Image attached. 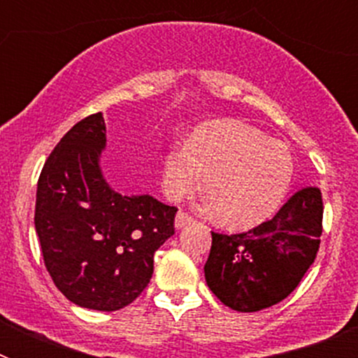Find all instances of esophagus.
<instances>
[{"label":"esophagus","mask_w":358,"mask_h":358,"mask_svg":"<svg viewBox=\"0 0 358 358\" xmlns=\"http://www.w3.org/2000/svg\"><path fill=\"white\" fill-rule=\"evenodd\" d=\"M194 222V217L188 213H185V211H179V213L176 215V227L177 229H181V227L188 226V224Z\"/></svg>","instance_id":"1"}]
</instances>
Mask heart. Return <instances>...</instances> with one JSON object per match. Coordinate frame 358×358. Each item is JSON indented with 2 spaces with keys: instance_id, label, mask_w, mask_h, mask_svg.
I'll use <instances>...</instances> for the list:
<instances>
[{
  "instance_id": "1",
  "label": "heart",
  "mask_w": 358,
  "mask_h": 358,
  "mask_svg": "<svg viewBox=\"0 0 358 358\" xmlns=\"http://www.w3.org/2000/svg\"><path fill=\"white\" fill-rule=\"evenodd\" d=\"M294 164L285 145L231 120L204 123L188 143L173 145L163 159L164 194L173 201L197 189L204 176L206 206L229 227L268 218L285 197Z\"/></svg>"
}]
</instances>
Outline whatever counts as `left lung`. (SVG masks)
I'll list each match as a JSON object with an SVG mask.
<instances>
[{
    "label": "left lung",
    "mask_w": 358,
    "mask_h": 358,
    "mask_svg": "<svg viewBox=\"0 0 358 358\" xmlns=\"http://www.w3.org/2000/svg\"><path fill=\"white\" fill-rule=\"evenodd\" d=\"M322 233L321 189H299L271 220L238 235L211 231L204 276L211 292L238 312L283 301L314 264Z\"/></svg>",
    "instance_id": "obj_1"
}]
</instances>
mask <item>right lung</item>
Masks as SVG:
<instances>
[{
	"label": "right lung",
	"mask_w": 358,
	"mask_h": 358,
	"mask_svg": "<svg viewBox=\"0 0 358 358\" xmlns=\"http://www.w3.org/2000/svg\"><path fill=\"white\" fill-rule=\"evenodd\" d=\"M106 141L96 113L57 143L37 182L36 231L57 289L82 308L113 312L148 285L177 208L110 188L100 169Z\"/></svg>",
	"instance_id": "add662e5"
}]
</instances>
